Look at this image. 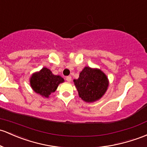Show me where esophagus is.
<instances>
[{"instance_id": "obj_1", "label": "esophagus", "mask_w": 147, "mask_h": 147, "mask_svg": "<svg viewBox=\"0 0 147 147\" xmlns=\"http://www.w3.org/2000/svg\"><path fill=\"white\" fill-rule=\"evenodd\" d=\"M66 80H67V81L68 82H70L71 80V76H68L66 77Z\"/></svg>"}]
</instances>
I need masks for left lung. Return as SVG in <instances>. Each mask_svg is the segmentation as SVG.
I'll return each instance as SVG.
<instances>
[{"label":"left lung","mask_w":147,"mask_h":147,"mask_svg":"<svg viewBox=\"0 0 147 147\" xmlns=\"http://www.w3.org/2000/svg\"><path fill=\"white\" fill-rule=\"evenodd\" d=\"M74 81L80 97L87 102L101 98L109 86L108 78L102 71L88 67L80 72L79 78Z\"/></svg>","instance_id":"1"}]
</instances>
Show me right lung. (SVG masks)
<instances>
[{
	"label": "right lung",
	"mask_w": 147,
	"mask_h": 147,
	"mask_svg": "<svg viewBox=\"0 0 147 147\" xmlns=\"http://www.w3.org/2000/svg\"><path fill=\"white\" fill-rule=\"evenodd\" d=\"M63 82V78L53 75L51 71L45 67L42 68L38 73L34 74L30 80L33 90L45 97H48L50 94L54 92L58 85Z\"/></svg>",
	"instance_id": "1"
}]
</instances>
